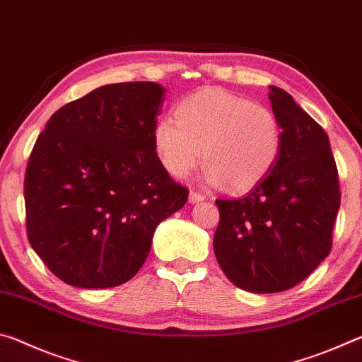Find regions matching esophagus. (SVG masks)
I'll return each mask as SVG.
<instances>
[{
    "instance_id": "1",
    "label": "esophagus",
    "mask_w": 362,
    "mask_h": 362,
    "mask_svg": "<svg viewBox=\"0 0 362 362\" xmlns=\"http://www.w3.org/2000/svg\"><path fill=\"white\" fill-rule=\"evenodd\" d=\"M188 201L189 203H201V201H204V194H201V193H198V192H189V196H188Z\"/></svg>"
}]
</instances>
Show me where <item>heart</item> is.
Masks as SVG:
<instances>
[{
	"instance_id": "b5f03b06",
	"label": "heart",
	"mask_w": 362,
	"mask_h": 362,
	"mask_svg": "<svg viewBox=\"0 0 362 362\" xmlns=\"http://www.w3.org/2000/svg\"><path fill=\"white\" fill-rule=\"evenodd\" d=\"M153 129V145L168 173L183 179L199 163L212 187L249 192L276 166L283 127L272 110L228 90L211 88L177 103Z\"/></svg>"
}]
</instances>
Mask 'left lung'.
<instances>
[{"instance_id":"1","label":"left lung","mask_w":362,"mask_h":362,"mask_svg":"<svg viewBox=\"0 0 362 362\" xmlns=\"http://www.w3.org/2000/svg\"><path fill=\"white\" fill-rule=\"evenodd\" d=\"M269 102L283 127V150L250 193L217 199L214 252L240 289L283 292L326 259L340 207L339 174L329 137L291 94L272 86Z\"/></svg>"}]
</instances>
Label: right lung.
I'll use <instances>...</instances> for the list:
<instances>
[{
    "label": "right lung",
    "instance_id": "1",
    "mask_svg": "<svg viewBox=\"0 0 362 362\" xmlns=\"http://www.w3.org/2000/svg\"><path fill=\"white\" fill-rule=\"evenodd\" d=\"M166 89L107 84L59 108L23 183L28 241L64 283L119 286L144 265L156 226L187 203L153 145Z\"/></svg>",
    "mask_w": 362,
    "mask_h": 362
}]
</instances>
